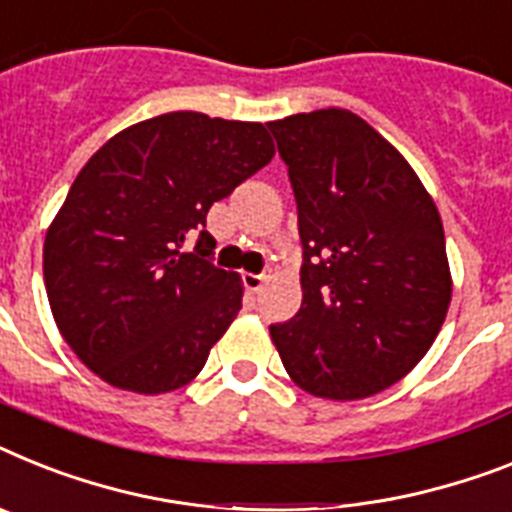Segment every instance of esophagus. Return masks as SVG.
Returning a JSON list of instances; mask_svg holds the SVG:
<instances>
[{"mask_svg":"<svg viewBox=\"0 0 512 512\" xmlns=\"http://www.w3.org/2000/svg\"><path fill=\"white\" fill-rule=\"evenodd\" d=\"M265 281H268L265 276H257V273H244V286H247V291H252V294L263 291Z\"/></svg>","mask_w":512,"mask_h":512,"instance_id":"obj_1","label":"esophagus"}]
</instances>
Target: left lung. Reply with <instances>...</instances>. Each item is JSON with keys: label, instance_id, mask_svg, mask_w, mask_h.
<instances>
[{"label": "left lung", "instance_id": "1", "mask_svg": "<svg viewBox=\"0 0 512 512\" xmlns=\"http://www.w3.org/2000/svg\"><path fill=\"white\" fill-rule=\"evenodd\" d=\"M302 236V307L270 325L307 393L356 401L406 377L448 315L445 231L409 161L349 109L268 122Z\"/></svg>", "mask_w": 512, "mask_h": 512}]
</instances>
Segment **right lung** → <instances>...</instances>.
I'll return each mask as SVG.
<instances>
[{
  "mask_svg": "<svg viewBox=\"0 0 512 512\" xmlns=\"http://www.w3.org/2000/svg\"><path fill=\"white\" fill-rule=\"evenodd\" d=\"M273 156L260 122L200 111L132 124L90 156L44 242L51 315L90 372L143 395L200 375L244 294L208 260L205 216Z\"/></svg>",
  "mask_w": 512,
  "mask_h": 512,
  "instance_id": "obj_1",
  "label": "right lung"
}]
</instances>
